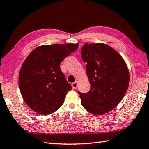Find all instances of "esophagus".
<instances>
[{
    "mask_svg": "<svg viewBox=\"0 0 149 149\" xmlns=\"http://www.w3.org/2000/svg\"><path fill=\"white\" fill-rule=\"evenodd\" d=\"M72 89H76L78 87V84H77V81H75V82L72 83Z\"/></svg>",
    "mask_w": 149,
    "mask_h": 149,
    "instance_id": "obj_1",
    "label": "esophagus"
}]
</instances>
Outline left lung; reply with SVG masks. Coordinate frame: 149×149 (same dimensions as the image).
<instances>
[{
	"label": "left lung",
	"mask_w": 149,
	"mask_h": 149,
	"mask_svg": "<svg viewBox=\"0 0 149 149\" xmlns=\"http://www.w3.org/2000/svg\"><path fill=\"white\" fill-rule=\"evenodd\" d=\"M81 54L87 62L91 85L89 92H78L81 104L93 114L107 113L116 107L128 89L129 72L126 63L116 50L105 44H85Z\"/></svg>",
	"instance_id": "8db88e82"
}]
</instances>
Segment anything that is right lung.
I'll list each match as a JSON object with an SVG mask.
<instances>
[{"mask_svg":"<svg viewBox=\"0 0 149 149\" xmlns=\"http://www.w3.org/2000/svg\"><path fill=\"white\" fill-rule=\"evenodd\" d=\"M78 44L44 45L32 51L24 60L19 77L20 91L29 107L47 115L58 110L72 89L60 68Z\"/></svg>","mask_w":149,"mask_h":149,"instance_id":"obj_1","label":"right lung"}]
</instances>
